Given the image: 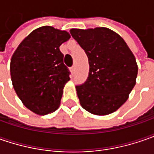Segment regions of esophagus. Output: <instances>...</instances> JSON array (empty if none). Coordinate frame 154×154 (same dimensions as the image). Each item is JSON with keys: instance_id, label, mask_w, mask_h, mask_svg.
<instances>
[{"instance_id": "34e87169", "label": "esophagus", "mask_w": 154, "mask_h": 154, "mask_svg": "<svg viewBox=\"0 0 154 154\" xmlns=\"http://www.w3.org/2000/svg\"><path fill=\"white\" fill-rule=\"evenodd\" d=\"M74 71H75V67H74V66L71 67V68H70V72H71V74H74Z\"/></svg>"}]
</instances>
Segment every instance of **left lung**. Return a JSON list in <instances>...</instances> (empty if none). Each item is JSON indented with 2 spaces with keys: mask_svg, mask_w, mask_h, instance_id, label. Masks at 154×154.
I'll use <instances>...</instances> for the list:
<instances>
[{
  "mask_svg": "<svg viewBox=\"0 0 154 154\" xmlns=\"http://www.w3.org/2000/svg\"><path fill=\"white\" fill-rule=\"evenodd\" d=\"M86 51L89 75L76 86L80 105L93 115L113 113L127 101L136 83L138 65L119 34L106 27L70 30Z\"/></svg>",
  "mask_w": 154,
  "mask_h": 154,
  "instance_id": "1",
  "label": "left lung"
}]
</instances>
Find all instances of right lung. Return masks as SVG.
I'll return each mask as SVG.
<instances>
[{
	"label": "right lung",
	"mask_w": 154,
	"mask_h": 154,
	"mask_svg": "<svg viewBox=\"0 0 154 154\" xmlns=\"http://www.w3.org/2000/svg\"><path fill=\"white\" fill-rule=\"evenodd\" d=\"M70 38L67 31L38 27L23 39L12 56L10 74L15 92L37 115L52 113L60 106L70 78L59 47Z\"/></svg>",
	"instance_id": "add662e5"
}]
</instances>
